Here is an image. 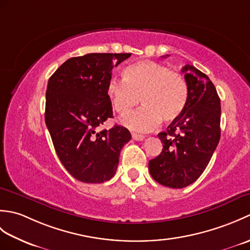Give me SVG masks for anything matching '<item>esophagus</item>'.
<instances>
[{
    "mask_svg": "<svg viewBox=\"0 0 250 250\" xmlns=\"http://www.w3.org/2000/svg\"><path fill=\"white\" fill-rule=\"evenodd\" d=\"M132 139H133L134 141H143L145 139L144 135L142 134H136V133H132Z\"/></svg>",
    "mask_w": 250,
    "mask_h": 250,
    "instance_id": "obj_1",
    "label": "esophagus"
}]
</instances>
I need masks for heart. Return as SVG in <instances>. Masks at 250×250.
Returning <instances> with one entry per match:
<instances>
[{"label": "heart", "mask_w": 250, "mask_h": 250, "mask_svg": "<svg viewBox=\"0 0 250 250\" xmlns=\"http://www.w3.org/2000/svg\"><path fill=\"white\" fill-rule=\"evenodd\" d=\"M111 104L126 114L142 100L144 107L121 119L136 131H149L162 120L172 122L182 115L188 101V88L180 74L157 62L141 61L125 70V78H111L107 84Z\"/></svg>", "instance_id": "b5f03b06"}]
</instances>
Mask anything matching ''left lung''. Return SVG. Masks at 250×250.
<instances>
[{
  "label": "left lung",
  "mask_w": 250,
  "mask_h": 250,
  "mask_svg": "<svg viewBox=\"0 0 250 250\" xmlns=\"http://www.w3.org/2000/svg\"><path fill=\"white\" fill-rule=\"evenodd\" d=\"M182 72L188 88L187 104L167 131L158 134L163 149L148 164L157 183L175 189L187 187L201 176L220 140V99L214 83L192 65H185Z\"/></svg>",
  "instance_id": "1"
}]
</instances>
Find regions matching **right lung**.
Returning a JSON list of instances; mask_svg holds the SVG:
<instances>
[{
    "label": "right lung",
    "mask_w": 250,
    "mask_h": 250,
    "mask_svg": "<svg viewBox=\"0 0 250 250\" xmlns=\"http://www.w3.org/2000/svg\"><path fill=\"white\" fill-rule=\"evenodd\" d=\"M131 54H88L66 60L46 90L45 121L63 167L74 178L100 184L114 176L128 129L98 132L113 107L107 93L111 71Z\"/></svg>",
    "instance_id": "add662e5"
}]
</instances>
